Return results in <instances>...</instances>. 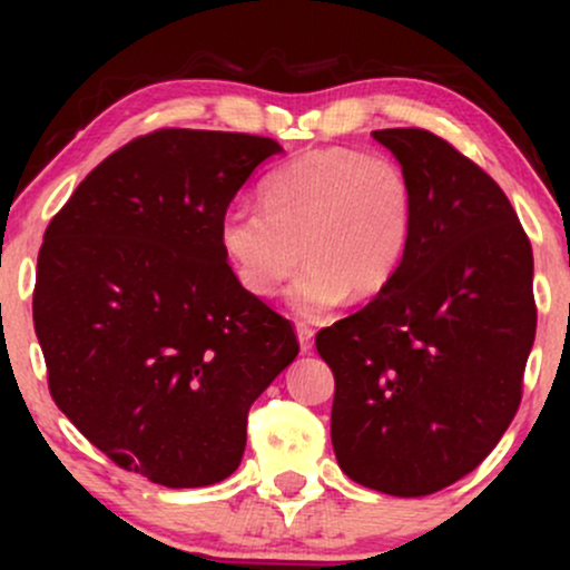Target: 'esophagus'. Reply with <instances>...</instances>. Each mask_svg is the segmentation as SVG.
<instances>
[{
    "label": "esophagus",
    "instance_id": "34e87169",
    "mask_svg": "<svg viewBox=\"0 0 570 570\" xmlns=\"http://www.w3.org/2000/svg\"><path fill=\"white\" fill-rule=\"evenodd\" d=\"M313 335H316V332H313V326H311V324H303V322L297 324V340H299V351L307 353V351L313 348Z\"/></svg>",
    "mask_w": 570,
    "mask_h": 570
}]
</instances>
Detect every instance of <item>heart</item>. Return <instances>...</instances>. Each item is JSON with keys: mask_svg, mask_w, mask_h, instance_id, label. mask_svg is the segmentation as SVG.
<instances>
[{"mask_svg": "<svg viewBox=\"0 0 570 570\" xmlns=\"http://www.w3.org/2000/svg\"><path fill=\"white\" fill-rule=\"evenodd\" d=\"M415 230V189L396 160L351 147L311 149L276 168L263 208L235 206L219 246L235 281L271 297L289 286L299 316H324L348 297H375L396 278Z\"/></svg>", "mask_w": 570, "mask_h": 570, "instance_id": "heart-1", "label": "heart"}]
</instances>
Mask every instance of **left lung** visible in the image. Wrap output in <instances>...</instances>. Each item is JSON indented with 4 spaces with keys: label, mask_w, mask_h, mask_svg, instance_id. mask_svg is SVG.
Instances as JSON below:
<instances>
[{
    "label": "left lung",
    "mask_w": 570,
    "mask_h": 570,
    "mask_svg": "<svg viewBox=\"0 0 570 570\" xmlns=\"http://www.w3.org/2000/svg\"><path fill=\"white\" fill-rule=\"evenodd\" d=\"M415 189L396 278L316 335L332 448L358 485L415 499L474 472L522 399L533 252L503 189L431 130H372Z\"/></svg>",
    "instance_id": "8db88e82"
}]
</instances>
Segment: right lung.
Returning a JSON list of instances; mask_svg holds the SVG:
<instances>
[{"label":"right lung","instance_id":"add662e5","mask_svg":"<svg viewBox=\"0 0 570 570\" xmlns=\"http://www.w3.org/2000/svg\"><path fill=\"white\" fill-rule=\"evenodd\" d=\"M265 136L163 128L128 141L50 219L35 330L58 410L166 488L238 469L248 407L297 356L292 324L233 276L219 222Z\"/></svg>","mask_w":570,"mask_h":570}]
</instances>
